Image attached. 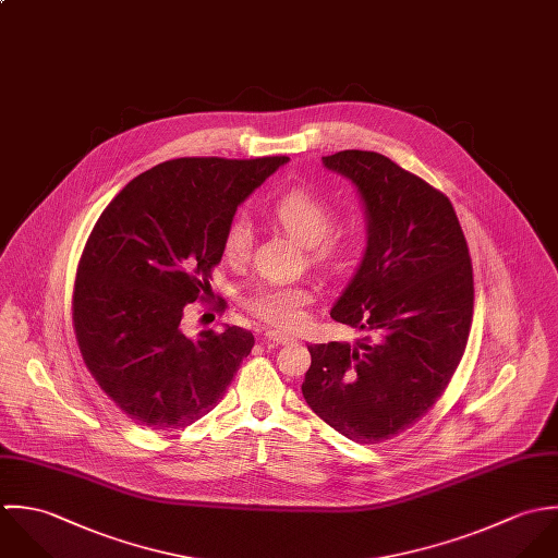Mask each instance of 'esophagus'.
<instances>
[{
    "label": "esophagus",
    "mask_w": 558,
    "mask_h": 558,
    "mask_svg": "<svg viewBox=\"0 0 558 558\" xmlns=\"http://www.w3.org/2000/svg\"><path fill=\"white\" fill-rule=\"evenodd\" d=\"M265 340H269L274 344H287V342H293V336L280 335V332L269 330V332H265Z\"/></svg>",
    "instance_id": "obj_1"
}]
</instances>
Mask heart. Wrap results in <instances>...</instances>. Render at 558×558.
Segmentation results:
<instances>
[{
  "label": "heart",
  "instance_id": "heart-1",
  "mask_svg": "<svg viewBox=\"0 0 558 558\" xmlns=\"http://www.w3.org/2000/svg\"><path fill=\"white\" fill-rule=\"evenodd\" d=\"M271 216L278 226L308 245L311 256L322 267H338L344 258L347 245L340 236H326L335 222L332 207L308 190H291L282 194L274 207ZM252 247V223L243 216L232 218L223 232V252L232 260L247 256ZM313 300V293L306 287L298 284H269L260 287L250 300V311L260 317L265 324L291 330L298 328L304 319V306Z\"/></svg>",
  "mask_w": 558,
  "mask_h": 558
}]
</instances>
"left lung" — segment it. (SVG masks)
Listing matches in <instances>:
<instances>
[{
    "instance_id": "obj_1",
    "label": "left lung",
    "mask_w": 558,
    "mask_h": 558,
    "mask_svg": "<svg viewBox=\"0 0 558 558\" xmlns=\"http://www.w3.org/2000/svg\"><path fill=\"white\" fill-rule=\"evenodd\" d=\"M324 166L351 181L366 220L362 260L330 315L366 336L311 344L302 395L338 434L375 445L445 392L470 335L472 263L452 205L416 174L371 150Z\"/></svg>"
}]
</instances>
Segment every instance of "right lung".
Here are the masks:
<instances>
[{
	"label": "right lung",
	"mask_w": 558,
	"mask_h": 558,
	"mask_svg": "<svg viewBox=\"0 0 558 558\" xmlns=\"http://www.w3.org/2000/svg\"><path fill=\"white\" fill-rule=\"evenodd\" d=\"M289 157L163 161L126 183L84 247L73 324L101 390L137 425L172 432L209 414L254 336L183 335V308L211 289L236 207Z\"/></svg>",
	"instance_id": "obj_1"
}]
</instances>
